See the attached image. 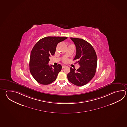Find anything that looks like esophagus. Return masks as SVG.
<instances>
[{"label":"esophagus","instance_id":"1","mask_svg":"<svg viewBox=\"0 0 127 127\" xmlns=\"http://www.w3.org/2000/svg\"><path fill=\"white\" fill-rule=\"evenodd\" d=\"M66 67V66L65 65H62V68L63 69V68H64L65 67Z\"/></svg>","mask_w":127,"mask_h":127}]
</instances>
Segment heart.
<instances>
[{"label": "heart", "instance_id": "heart-1", "mask_svg": "<svg viewBox=\"0 0 127 127\" xmlns=\"http://www.w3.org/2000/svg\"><path fill=\"white\" fill-rule=\"evenodd\" d=\"M67 61V60H65V61H64V62H66Z\"/></svg>", "mask_w": 127, "mask_h": 127}]
</instances>
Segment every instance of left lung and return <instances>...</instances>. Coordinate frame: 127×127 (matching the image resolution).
Listing matches in <instances>:
<instances>
[{"label":"left lung","instance_id":"8db88e82","mask_svg":"<svg viewBox=\"0 0 127 127\" xmlns=\"http://www.w3.org/2000/svg\"><path fill=\"white\" fill-rule=\"evenodd\" d=\"M76 47V55L74 59L78 63L80 68H70L67 78L70 82L77 86L87 84L95 74L97 58L95 51L91 44L82 39L70 37Z\"/></svg>","mask_w":127,"mask_h":127}]
</instances>
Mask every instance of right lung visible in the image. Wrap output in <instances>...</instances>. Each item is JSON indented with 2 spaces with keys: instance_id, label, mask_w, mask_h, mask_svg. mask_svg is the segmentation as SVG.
<instances>
[{
  "instance_id": "add662e5",
  "label": "right lung",
  "mask_w": 127,
  "mask_h": 127,
  "mask_svg": "<svg viewBox=\"0 0 127 127\" xmlns=\"http://www.w3.org/2000/svg\"><path fill=\"white\" fill-rule=\"evenodd\" d=\"M67 38L65 36H47L40 39L34 46L30 55L29 69L38 83L47 85L56 80L62 66L60 64L49 65V57L54 55L58 43Z\"/></svg>"
}]
</instances>
